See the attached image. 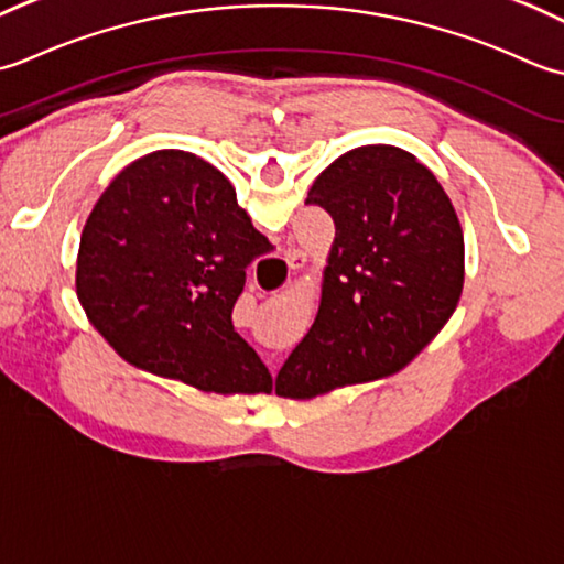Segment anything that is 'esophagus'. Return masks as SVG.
Returning <instances> with one entry per match:
<instances>
[{"label": "esophagus", "mask_w": 564, "mask_h": 564, "mask_svg": "<svg viewBox=\"0 0 564 564\" xmlns=\"http://www.w3.org/2000/svg\"><path fill=\"white\" fill-rule=\"evenodd\" d=\"M284 262H286V268H290V270H299V268L306 265V256L302 250H286Z\"/></svg>", "instance_id": "obj_1"}]
</instances>
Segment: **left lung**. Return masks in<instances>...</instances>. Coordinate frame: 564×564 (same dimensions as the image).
Masks as SVG:
<instances>
[{
    "mask_svg": "<svg viewBox=\"0 0 564 564\" xmlns=\"http://www.w3.org/2000/svg\"><path fill=\"white\" fill-rule=\"evenodd\" d=\"M306 204L328 212V252L314 326L274 392L312 399L392 375L438 336L465 282L463 226L441 182L394 145H362L321 172Z\"/></svg>",
    "mask_w": 564,
    "mask_h": 564,
    "instance_id": "8db88e82",
    "label": "left lung"
}]
</instances>
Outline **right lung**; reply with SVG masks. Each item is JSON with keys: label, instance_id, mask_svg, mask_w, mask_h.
<instances>
[{"label": "right lung", "instance_id": "right-lung-1", "mask_svg": "<svg viewBox=\"0 0 564 564\" xmlns=\"http://www.w3.org/2000/svg\"><path fill=\"white\" fill-rule=\"evenodd\" d=\"M272 246L212 163L155 151L123 167L83 228L75 286L126 362L216 394L270 392L234 328L246 268Z\"/></svg>", "mask_w": 564, "mask_h": 564}]
</instances>
